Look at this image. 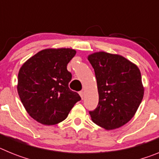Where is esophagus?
I'll list each match as a JSON object with an SVG mask.
<instances>
[{
	"label": "esophagus",
	"mask_w": 159,
	"mask_h": 159,
	"mask_svg": "<svg viewBox=\"0 0 159 159\" xmlns=\"http://www.w3.org/2000/svg\"><path fill=\"white\" fill-rule=\"evenodd\" d=\"M80 97L82 98V99H84V91H81V92H80Z\"/></svg>",
	"instance_id": "esophagus-1"
}]
</instances>
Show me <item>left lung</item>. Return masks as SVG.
I'll return each mask as SVG.
<instances>
[{
    "instance_id": "1",
    "label": "left lung",
    "mask_w": 159,
    "mask_h": 159,
    "mask_svg": "<svg viewBox=\"0 0 159 159\" xmlns=\"http://www.w3.org/2000/svg\"><path fill=\"white\" fill-rule=\"evenodd\" d=\"M95 71L99 103L89 111L92 120L106 130L128 123L139 107L144 88L139 67L122 56L99 52L88 57Z\"/></svg>"
}]
</instances>
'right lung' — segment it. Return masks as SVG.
I'll use <instances>...</instances> for the list:
<instances>
[{
  "label": "right lung",
  "instance_id": "obj_1",
  "mask_svg": "<svg viewBox=\"0 0 159 159\" xmlns=\"http://www.w3.org/2000/svg\"><path fill=\"white\" fill-rule=\"evenodd\" d=\"M71 48H48L34 55L18 73L17 92L29 116L43 125L64 121L80 96L68 88L67 65L75 57Z\"/></svg>",
  "mask_w": 159,
  "mask_h": 159
}]
</instances>
